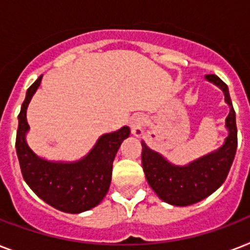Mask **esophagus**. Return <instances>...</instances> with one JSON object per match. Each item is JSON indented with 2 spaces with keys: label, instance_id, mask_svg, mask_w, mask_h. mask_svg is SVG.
<instances>
[{
  "label": "esophagus",
  "instance_id": "1",
  "mask_svg": "<svg viewBox=\"0 0 250 250\" xmlns=\"http://www.w3.org/2000/svg\"><path fill=\"white\" fill-rule=\"evenodd\" d=\"M129 125H131V131L136 137H140L143 135V125H144V118L136 114L131 118L129 121Z\"/></svg>",
  "mask_w": 250,
  "mask_h": 250
}]
</instances>
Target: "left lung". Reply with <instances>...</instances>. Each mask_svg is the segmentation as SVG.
<instances>
[{
  "mask_svg": "<svg viewBox=\"0 0 250 250\" xmlns=\"http://www.w3.org/2000/svg\"><path fill=\"white\" fill-rule=\"evenodd\" d=\"M206 80L219 86L229 106L226 127L229 136L221 148L187 166H175L141 141V161L149 186L162 201L175 206H188L201 201L215 192L229 175L237 148L236 115L229 97V86L217 75H206Z\"/></svg>",
  "mask_w": 250,
  "mask_h": 250,
  "instance_id": "8db88e82",
  "label": "left lung"
}]
</instances>
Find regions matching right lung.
I'll return each instance as SVG.
<instances>
[{
    "label": "right lung",
    "instance_id": "add662e5",
    "mask_svg": "<svg viewBox=\"0 0 250 250\" xmlns=\"http://www.w3.org/2000/svg\"><path fill=\"white\" fill-rule=\"evenodd\" d=\"M41 78L29 86L18 115V160L21 175L28 187L39 197L53 208L64 213L78 214L97 206L107 193L111 182L113 161L122 141L129 136L128 127L105 133L93 149L76 162H52L37 157L25 141L27 107L41 83Z\"/></svg>",
    "mask_w": 250,
    "mask_h": 250
}]
</instances>
